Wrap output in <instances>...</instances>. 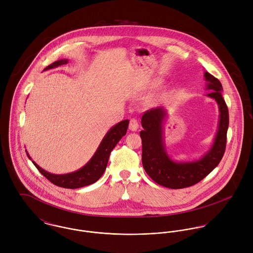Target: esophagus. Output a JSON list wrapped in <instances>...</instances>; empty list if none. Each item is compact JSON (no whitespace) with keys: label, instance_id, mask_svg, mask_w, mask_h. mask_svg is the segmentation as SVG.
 Returning <instances> with one entry per match:
<instances>
[{"label":"esophagus","instance_id":"34e87169","mask_svg":"<svg viewBox=\"0 0 253 253\" xmlns=\"http://www.w3.org/2000/svg\"><path fill=\"white\" fill-rule=\"evenodd\" d=\"M129 129L132 130V131H136L139 127V125H138V122L135 120V119H131L129 121Z\"/></svg>","mask_w":253,"mask_h":253}]
</instances>
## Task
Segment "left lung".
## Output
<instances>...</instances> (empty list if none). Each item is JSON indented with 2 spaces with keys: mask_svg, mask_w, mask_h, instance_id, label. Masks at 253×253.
<instances>
[{
  "mask_svg": "<svg viewBox=\"0 0 253 253\" xmlns=\"http://www.w3.org/2000/svg\"><path fill=\"white\" fill-rule=\"evenodd\" d=\"M206 89L212 90L207 96L216 101L219 110L217 131L209 151L199 159L176 161L169 155L165 142V121L168 110L151 109L144 113L140 131L142 139V164L147 174L156 183L170 189H182L195 185L209 175L220 163L226 148L229 112L222 96V84L209 72H205Z\"/></svg>",
  "mask_w": 253,
  "mask_h": 253,
  "instance_id": "8db88e82",
  "label": "left lung"
}]
</instances>
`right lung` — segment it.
Masks as SVG:
<instances>
[{
	"instance_id": "1",
	"label": "right lung",
	"mask_w": 253,
	"mask_h": 253,
	"mask_svg": "<svg viewBox=\"0 0 253 253\" xmlns=\"http://www.w3.org/2000/svg\"><path fill=\"white\" fill-rule=\"evenodd\" d=\"M67 63H68V59H60L53 62L46 68H44L43 71L53 69ZM128 123H129L128 120H125L113 126L107 131L103 139L101 140L100 144L96 149L93 156L90 158V160L78 170L69 172V173L54 174L42 169L32 160L27 150L25 151L28 158L32 161L34 166L38 169V170L54 185L62 188H68V189H77V188L84 187L96 182L102 176L108 164L110 153L115 148V146L118 144V142L122 139V137L126 134Z\"/></svg>"
}]
</instances>
